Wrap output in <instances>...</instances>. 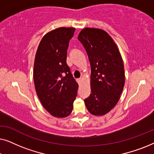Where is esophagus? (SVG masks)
Returning <instances> with one entry per match:
<instances>
[{
    "mask_svg": "<svg viewBox=\"0 0 154 154\" xmlns=\"http://www.w3.org/2000/svg\"><path fill=\"white\" fill-rule=\"evenodd\" d=\"M81 82H82V79H77V83L79 84H81Z\"/></svg>",
    "mask_w": 154,
    "mask_h": 154,
    "instance_id": "obj_1",
    "label": "esophagus"
}]
</instances>
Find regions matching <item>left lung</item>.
Masks as SVG:
<instances>
[{"instance_id": "left-lung-1", "label": "left lung", "mask_w": 154, "mask_h": 154, "mask_svg": "<svg viewBox=\"0 0 154 154\" xmlns=\"http://www.w3.org/2000/svg\"><path fill=\"white\" fill-rule=\"evenodd\" d=\"M78 39L87 52L91 66V93L85 100L94 116L109 112L119 102L125 84L123 59L116 44L106 31L85 28Z\"/></svg>"}]
</instances>
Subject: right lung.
<instances>
[{"label":"right lung","instance_id":"add662e5","mask_svg":"<svg viewBox=\"0 0 154 154\" xmlns=\"http://www.w3.org/2000/svg\"><path fill=\"white\" fill-rule=\"evenodd\" d=\"M75 28L60 27L41 39L33 66L35 91L42 105L50 114L64 118L71 114L79 85L66 64L69 41Z\"/></svg>","mask_w":154,"mask_h":154}]
</instances>
